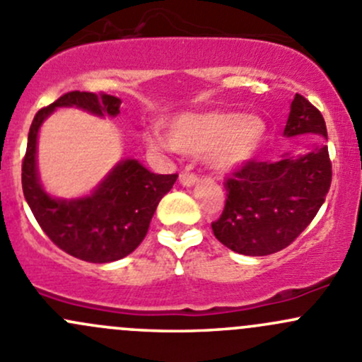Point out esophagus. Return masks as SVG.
Instances as JSON below:
<instances>
[{
    "mask_svg": "<svg viewBox=\"0 0 362 362\" xmlns=\"http://www.w3.org/2000/svg\"><path fill=\"white\" fill-rule=\"evenodd\" d=\"M199 178L196 177L194 173H182L180 175V184L184 185V187H192V185L198 184Z\"/></svg>",
    "mask_w": 362,
    "mask_h": 362,
    "instance_id": "obj_1",
    "label": "esophagus"
}]
</instances>
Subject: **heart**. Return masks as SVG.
<instances>
[{
  "label": "heart",
  "mask_w": 362,
  "mask_h": 362,
  "mask_svg": "<svg viewBox=\"0 0 362 362\" xmlns=\"http://www.w3.org/2000/svg\"><path fill=\"white\" fill-rule=\"evenodd\" d=\"M268 124L255 113L203 112L184 113L168 122V138L159 133L145 136L151 151H177L204 156L211 170L228 173L250 163L261 151Z\"/></svg>",
  "instance_id": "b5f03b06"
}]
</instances>
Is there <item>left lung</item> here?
<instances>
[{
  "mask_svg": "<svg viewBox=\"0 0 362 362\" xmlns=\"http://www.w3.org/2000/svg\"><path fill=\"white\" fill-rule=\"evenodd\" d=\"M317 134L327 140L326 122L306 98L296 94L284 136ZM326 145L276 160H250L226 182L224 211L211 224L222 245L243 255H269L286 249L322 206L331 187Z\"/></svg>",
  "mask_w": 362,
  "mask_h": 362,
  "instance_id": "8db88e82",
  "label": "left lung"
}]
</instances>
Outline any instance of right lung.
Here are the masks:
<instances>
[{"instance_id":"add662e5","label":"right lung","mask_w":362,"mask_h":362,"mask_svg":"<svg viewBox=\"0 0 362 362\" xmlns=\"http://www.w3.org/2000/svg\"><path fill=\"white\" fill-rule=\"evenodd\" d=\"M119 98L110 94H64L33 119L23 160L24 198L40 228L59 249L87 262H112L126 257L148 231L163 196L170 192L178 175H158L136 159L119 160L110 173L87 196L54 198L43 189L36 164V145L42 124L56 108H78L96 117H117Z\"/></svg>"}]
</instances>
